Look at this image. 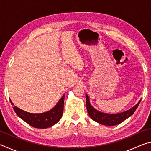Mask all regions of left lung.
<instances>
[{
  "instance_id": "obj_1",
  "label": "left lung",
  "mask_w": 151,
  "mask_h": 151,
  "mask_svg": "<svg viewBox=\"0 0 151 151\" xmlns=\"http://www.w3.org/2000/svg\"><path fill=\"white\" fill-rule=\"evenodd\" d=\"M140 101L136 105L132 107L131 109L128 111L121 112L119 114H106L103 113V112H99L94 109L90 104L89 101V98L87 94H86V109L89 116L99 124L107 125V126H114V125L119 124L124 121L125 119L129 118L131 116L132 114L134 113V111H136L138 106L140 103Z\"/></svg>"
}]
</instances>
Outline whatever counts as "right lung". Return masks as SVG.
I'll use <instances>...</instances> for the list:
<instances>
[{
	"label": "right lung",
	"instance_id": "obj_1",
	"mask_svg": "<svg viewBox=\"0 0 151 151\" xmlns=\"http://www.w3.org/2000/svg\"><path fill=\"white\" fill-rule=\"evenodd\" d=\"M64 100H65V94H63L62 98L60 99L54 108L49 111L43 113H30L22 111L17 106H14L13 109L20 119H22L30 126L37 129H47L57 123L62 117L64 109ZM11 103L12 105H13L11 101Z\"/></svg>",
	"mask_w": 151,
	"mask_h": 151
}]
</instances>
